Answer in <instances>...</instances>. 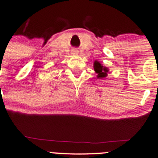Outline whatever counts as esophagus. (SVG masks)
<instances>
[{
  "label": "esophagus",
  "mask_w": 158,
  "mask_h": 158,
  "mask_svg": "<svg viewBox=\"0 0 158 158\" xmlns=\"http://www.w3.org/2000/svg\"><path fill=\"white\" fill-rule=\"evenodd\" d=\"M74 52H76V51H74Z\"/></svg>",
  "instance_id": "obj_1"
}]
</instances>
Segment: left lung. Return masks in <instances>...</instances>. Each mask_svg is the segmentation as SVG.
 Instances as JSON below:
<instances>
[{
    "label": "left lung",
    "instance_id": "8db88e82",
    "mask_svg": "<svg viewBox=\"0 0 158 158\" xmlns=\"http://www.w3.org/2000/svg\"><path fill=\"white\" fill-rule=\"evenodd\" d=\"M94 68L96 72L98 74V75H97L98 78H103L107 76V72H108L109 70L106 67H103L99 61H96L94 62Z\"/></svg>",
    "mask_w": 158,
    "mask_h": 158
}]
</instances>
